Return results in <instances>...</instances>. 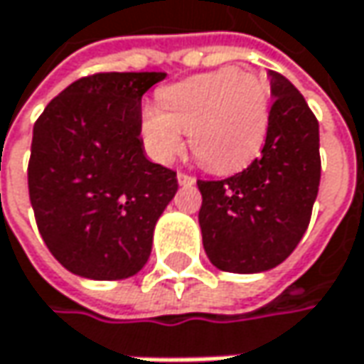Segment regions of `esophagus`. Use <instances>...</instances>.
<instances>
[{"mask_svg": "<svg viewBox=\"0 0 364 364\" xmlns=\"http://www.w3.org/2000/svg\"><path fill=\"white\" fill-rule=\"evenodd\" d=\"M177 181L183 187H191V185H196V179L191 177V175H185V173H177Z\"/></svg>", "mask_w": 364, "mask_h": 364, "instance_id": "obj_1", "label": "esophagus"}]
</instances>
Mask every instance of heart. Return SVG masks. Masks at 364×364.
<instances>
[{"mask_svg":"<svg viewBox=\"0 0 364 364\" xmlns=\"http://www.w3.org/2000/svg\"><path fill=\"white\" fill-rule=\"evenodd\" d=\"M269 129V90L257 74L223 68L191 75L159 92L141 111V136L159 162L183 150V132L196 159L214 173L247 166Z\"/></svg>","mask_w":364,"mask_h":364,"instance_id":"obj_1","label":"heart"}]
</instances>
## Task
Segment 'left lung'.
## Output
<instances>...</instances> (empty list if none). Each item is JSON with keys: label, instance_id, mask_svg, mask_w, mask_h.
Wrapping results in <instances>:
<instances>
[{"label": "left lung", "instance_id": "1", "mask_svg": "<svg viewBox=\"0 0 364 364\" xmlns=\"http://www.w3.org/2000/svg\"><path fill=\"white\" fill-rule=\"evenodd\" d=\"M269 129L262 156L223 181H198L208 259L223 272L259 274L303 239L321 179L319 123L282 74L267 72Z\"/></svg>", "mask_w": 364, "mask_h": 364}]
</instances>
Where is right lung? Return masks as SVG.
Here are the masks:
<instances>
[{
    "label": "right lung",
    "mask_w": 364,
    "mask_h": 364,
    "mask_svg": "<svg viewBox=\"0 0 364 364\" xmlns=\"http://www.w3.org/2000/svg\"><path fill=\"white\" fill-rule=\"evenodd\" d=\"M164 72L95 74L70 84L34 123L28 193L53 257L88 280L146 266L154 226L179 185L148 161L141 97Z\"/></svg>",
    "instance_id": "obj_1"
}]
</instances>
